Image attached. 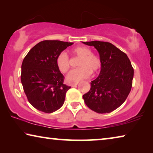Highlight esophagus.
I'll return each mask as SVG.
<instances>
[{
	"label": "esophagus",
	"mask_w": 153,
	"mask_h": 153,
	"mask_svg": "<svg viewBox=\"0 0 153 153\" xmlns=\"http://www.w3.org/2000/svg\"><path fill=\"white\" fill-rule=\"evenodd\" d=\"M77 84H78V82H72L70 84V86L71 87H74V86H76Z\"/></svg>",
	"instance_id": "esophagus-1"
}]
</instances>
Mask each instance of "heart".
I'll return each instance as SVG.
<instances>
[{"label":"heart","mask_w":153,"mask_h":153,"mask_svg":"<svg viewBox=\"0 0 153 153\" xmlns=\"http://www.w3.org/2000/svg\"><path fill=\"white\" fill-rule=\"evenodd\" d=\"M75 55L80 58L77 63L78 68L73 69L67 75L68 81L76 82L86 79L90 77L91 72H97L101 67V61L99 56L92 53V51L86 46H78L73 51ZM56 65L59 70L62 73H66L70 68L68 56L65 53H59L56 57Z\"/></svg>","instance_id":"obj_1"}]
</instances>
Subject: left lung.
<instances>
[{"label":"left lung","mask_w":153,"mask_h":153,"mask_svg":"<svg viewBox=\"0 0 153 153\" xmlns=\"http://www.w3.org/2000/svg\"><path fill=\"white\" fill-rule=\"evenodd\" d=\"M94 46L101 61L100 73L83 95L88 107L98 113H111L126 100L132 86L134 69L126 53L112 44L100 41L82 42Z\"/></svg>","instance_id":"8db88e82"}]
</instances>
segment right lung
Masks as SVG:
<instances>
[{
    "label": "right lung",
    "mask_w": 153,
    "mask_h": 153,
    "mask_svg": "<svg viewBox=\"0 0 153 153\" xmlns=\"http://www.w3.org/2000/svg\"><path fill=\"white\" fill-rule=\"evenodd\" d=\"M73 45L59 40H44L28 52L22 65L21 81L29 102L46 113L63 106L70 86L64 84V76L56 65L59 53Z\"/></svg>",
    "instance_id": "add662e5"
}]
</instances>
